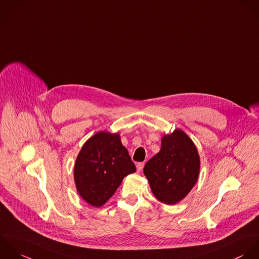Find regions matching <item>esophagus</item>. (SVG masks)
<instances>
[{
  "instance_id": "1",
  "label": "esophagus",
  "mask_w": 259,
  "mask_h": 259,
  "mask_svg": "<svg viewBox=\"0 0 259 259\" xmlns=\"http://www.w3.org/2000/svg\"><path fill=\"white\" fill-rule=\"evenodd\" d=\"M143 166H144V163H143V162H138V163L136 164L137 171H138V172H141L142 169H143Z\"/></svg>"
}]
</instances>
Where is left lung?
<instances>
[{
	"label": "left lung",
	"mask_w": 259,
	"mask_h": 259,
	"mask_svg": "<svg viewBox=\"0 0 259 259\" xmlns=\"http://www.w3.org/2000/svg\"><path fill=\"white\" fill-rule=\"evenodd\" d=\"M200 155L193 140L181 129L161 138L160 151L144 166L155 198L175 205L188 196L200 175Z\"/></svg>",
	"instance_id": "1"
}]
</instances>
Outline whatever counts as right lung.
Instances as JSON below:
<instances>
[{
    "label": "right lung",
    "instance_id": "right-lung-1",
    "mask_svg": "<svg viewBox=\"0 0 259 259\" xmlns=\"http://www.w3.org/2000/svg\"><path fill=\"white\" fill-rule=\"evenodd\" d=\"M136 171L120 135L101 131L82 145L73 168L79 196L99 208L115 194L123 179Z\"/></svg>",
    "mask_w": 259,
    "mask_h": 259
}]
</instances>
